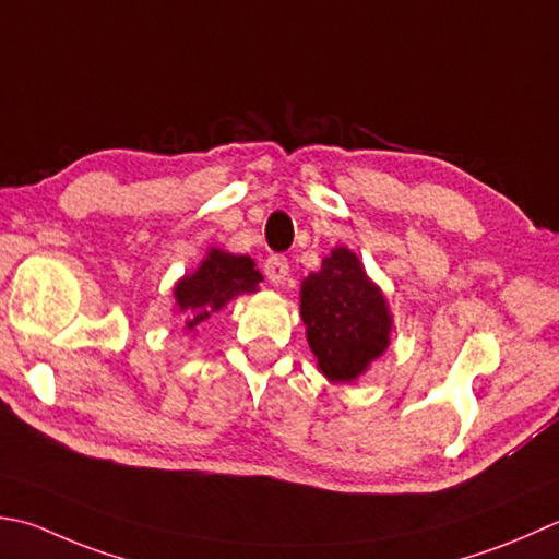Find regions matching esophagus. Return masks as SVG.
I'll return each mask as SVG.
<instances>
[{"label": "esophagus", "instance_id": "34e87169", "mask_svg": "<svg viewBox=\"0 0 559 559\" xmlns=\"http://www.w3.org/2000/svg\"><path fill=\"white\" fill-rule=\"evenodd\" d=\"M264 273H266V278H269L271 283H276V286H278V283H283V281H286V278L290 276L288 259L281 257V254L269 257L266 264H264Z\"/></svg>", "mask_w": 559, "mask_h": 559}]
</instances>
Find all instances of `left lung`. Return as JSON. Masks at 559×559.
Listing matches in <instances>:
<instances>
[{
  "mask_svg": "<svg viewBox=\"0 0 559 559\" xmlns=\"http://www.w3.org/2000/svg\"><path fill=\"white\" fill-rule=\"evenodd\" d=\"M300 314L317 366L332 382H352L390 344L388 300L352 249L336 247L300 288Z\"/></svg>",
  "mask_w": 559,
  "mask_h": 559,
  "instance_id": "1",
  "label": "left lung"
}]
</instances>
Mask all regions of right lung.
Here are the masks:
<instances>
[{
    "instance_id": "obj_1",
    "label": "right lung",
    "mask_w": 559,
    "mask_h": 559,
    "mask_svg": "<svg viewBox=\"0 0 559 559\" xmlns=\"http://www.w3.org/2000/svg\"><path fill=\"white\" fill-rule=\"evenodd\" d=\"M261 278L264 276L254 269V261L249 257L229 254L223 249L207 251L201 266L183 276L174 288L179 312H183L186 330H195L237 295L254 293Z\"/></svg>"
}]
</instances>
